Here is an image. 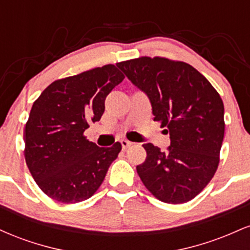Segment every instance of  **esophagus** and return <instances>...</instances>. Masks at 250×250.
<instances>
[{
    "instance_id": "1",
    "label": "esophagus",
    "mask_w": 250,
    "mask_h": 250,
    "mask_svg": "<svg viewBox=\"0 0 250 250\" xmlns=\"http://www.w3.org/2000/svg\"><path fill=\"white\" fill-rule=\"evenodd\" d=\"M133 145L130 141H128V140H122L121 141V146H122V149H127L130 147V146Z\"/></svg>"
}]
</instances>
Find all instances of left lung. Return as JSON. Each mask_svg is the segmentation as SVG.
Listing matches in <instances>:
<instances>
[{"label": "left lung", "instance_id": "1", "mask_svg": "<svg viewBox=\"0 0 250 250\" xmlns=\"http://www.w3.org/2000/svg\"><path fill=\"white\" fill-rule=\"evenodd\" d=\"M147 94L154 121L168 128L166 151L147 143V157L136 167L146 188L157 200L186 203L213 179L225 136V107L216 89L194 67L161 56H141L117 63Z\"/></svg>", "mask_w": 250, "mask_h": 250}]
</instances>
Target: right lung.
Masks as SVG:
<instances>
[{"label":"right lung","instance_id":"add662e5","mask_svg":"<svg viewBox=\"0 0 250 250\" xmlns=\"http://www.w3.org/2000/svg\"><path fill=\"white\" fill-rule=\"evenodd\" d=\"M123 79L115 64H105L56 80L34 102L23 131L24 159L50 199L81 202L102 185L122 146L97 147L84 130L90 122L100 121L105 97Z\"/></svg>","mask_w":250,"mask_h":250}]
</instances>
